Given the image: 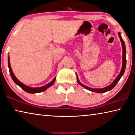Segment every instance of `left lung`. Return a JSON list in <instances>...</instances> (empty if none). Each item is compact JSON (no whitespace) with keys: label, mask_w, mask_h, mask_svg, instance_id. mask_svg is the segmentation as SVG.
Here are the masks:
<instances>
[{"label":"left lung","mask_w":135,"mask_h":135,"mask_svg":"<svg viewBox=\"0 0 135 135\" xmlns=\"http://www.w3.org/2000/svg\"><path fill=\"white\" fill-rule=\"evenodd\" d=\"M118 35H119V38H120L121 43H122V49H123V50H122L123 54H122V69H121L120 73L118 75V77L116 78V79L114 80V81H113V83L111 84V85L108 86L103 88L95 89V88H91L88 87V86H86L83 85V84H82L81 83H80V81H79V78H78V76H77V74H76V75H77V80L78 83H79L80 85H81V86H83V88H85V89H88V90H89V91H91L92 92H95V93H105V92L110 91L111 89H112L113 88H114L115 86L116 85V84L118 83V81H119V80L120 79V78L122 77L123 75H124L125 70H126V45H125V42L124 41V40H122V37H121V34H120V32L118 33Z\"/></svg>","instance_id":"obj_1"}]
</instances>
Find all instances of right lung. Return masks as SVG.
<instances>
[{"instance_id": "add662e5", "label": "right lung", "mask_w": 135, "mask_h": 135, "mask_svg": "<svg viewBox=\"0 0 135 135\" xmlns=\"http://www.w3.org/2000/svg\"><path fill=\"white\" fill-rule=\"evenodd\" d=\"M8 68H9V73H10V75L11 78H12L13 80L14 81L15 83L17 85H18L19 86H20L21 88H22L23 90L25 91V92L28 93H31V94H34V93H41V92H43L44 91H46L48 88H49L50 86H51L52 85H53V84L54 83V82L55 81V79H56V77L54 78L53 79V80L52 81H50L49 83H48L47 85L43 86L41 87H38V88H32V87H29L28 86L24 85V83H22V82H21L16 77V76L15 75V74H13L12 69H11V66H10V63H9V57L8 56Z\"/></svg>"}]
</instances>
